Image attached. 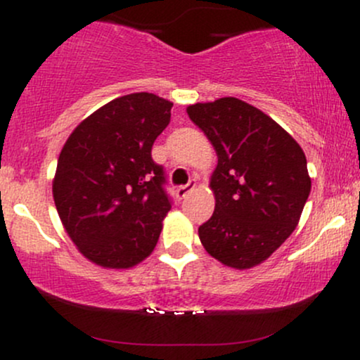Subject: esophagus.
Returning a JSON list of instances; mask_svg holds the SVG:
<instances>
[{
  "mask_svg": "<svg viewBox=\"0 0 360 360\" xmlns=\"http://www.w3.org/2000/svg\"><path fill=\"white\" fill-rule=\"evenodd\" d=\"M194 188H196V179H189L188 183L183 184V186H179V188L176 189V196L179 198V200H183V198L188 196V194L191 193Z\"/></svg>",
  "mask_w": 360,
  "mask_h": 360,
  "instance_id": "34e87169",
  "label": "esophagus"
}]
</instances>
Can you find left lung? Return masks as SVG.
<instances>
[{
    "label": "left lung",
    "mask_w": 360,
    "mask_h": 360,
    "mask_svg": "<svg viewBox=\"0 0 360 360\" xmlns=\"http://www.w3.org/2000/svg\"><path fill=\"white\" fill-rule=\"evenodd\" d=\"M188 115L218 155L217 205L198 229L200 240L225 266H257L298 225L311 189L304 152L274 120L237 98L191 105Z\"/></svg>",
    "instance_id": "left-lung-1"
}]
</instances>
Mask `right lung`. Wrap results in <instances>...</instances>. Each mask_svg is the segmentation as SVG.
Returning a JSON list of instances; mask_svg holds the SVG:
<instances>
[{
    "label": "right lung",
    "instance_id": "1",
    "mask_svg": "<svg viewBox=\"0 0 360 360\" xmlns=\"http://www.w3.org/2000/svg\"><path fill=\"white\" fill-rule=\"evenodd\" d=\"M171 108L152 93L117 98L79 123L62 148L52 186L57 213L81 254L98 266L127 269L159 240L172 200L152 146Z\"/></svg>",
    "mask_w": 360,
    "mask_h": 360
}]
</instances>
